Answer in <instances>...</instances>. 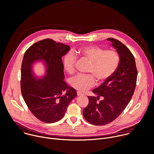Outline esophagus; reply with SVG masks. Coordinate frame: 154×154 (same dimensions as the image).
<instances>
[{
    "label": "esophagus",
    "mask_w": 154,
    "mask_h": 154,
    "mask_svg": "<svg viewBox=\"0 0 154 154\" xmlns=\"http://www.w3.org/2000/svg\"><path fill=\"white\" fill-rule=\"evenodd\" d=\"M77 94L78 96H80V95H83V94H82V92H79V91H77Z\"/></svg>",
    "instance_id": "esophagus-1"
}]
</instances>
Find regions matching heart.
<instances>
[{
	"label": "heart",
	"mask_w": 154,
	"mask_h": 154,
	"mask_svg": "<svg viewBox=\"0 0 154 154\" xmlns=\"http://www.w3.org/2000/svg\"><path fill=\"white\" fill-rule=\"evenodd\" d=\"M82 58L89 61L88 72L91 74L77 75L70 80L71 86L79 91L85 92L98 83H103L108 79L118 68L120 58L114 50H105L97 46L89 45L82 47L77 51ZM76 57L71 53H68L63 57L64 70L69 74L75 71Z\"/></svg>",
	"instance_id": "1"
}]
</instances>
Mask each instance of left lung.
Masks as SVG:
<instances>
[{
  "label": "left lung",
  "mask_w": 154,
  "mask_h": 154,
  "mask_svg": "<svg viewBox=\"0 0 154 154\" xmlns=\"http://www.w3.org/2000/svg\"><path fill=\"white\" fill-rule=\"evenodd\" d=\"M120 56L116 71L99 87L92 90L97 97L88 96L89 103L83 109L85 119L96 126L107 125L116 120L124 111L134 94L137 78L134 56L119 40L108 38ZM100 97L103 100H99Z\"/></svg>",
  "instance_id": "left-lung-1"
}]
</instances>
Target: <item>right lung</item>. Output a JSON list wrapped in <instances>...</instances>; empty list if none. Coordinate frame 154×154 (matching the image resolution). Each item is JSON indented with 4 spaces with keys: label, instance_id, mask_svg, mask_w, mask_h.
<instances>
[{
    "label": "right lung",
    "instance_id": "add662e5",
    "mask_svg": "<svg viewBox=\"0 0 154 154\" xmlns=\"http://www.w3.org/2000/svg\"><path fill=\"white\" fill-rule=\"evenodd\" d=\"M69 49L68 45L46 38L31 45L25 53L21 66L22 94L31 113L42 122L61 120L77 96L76 91L63 80L62 57ZM37 61H42L47 67L45 75L40 79L32 70V63Z\"/></svg>",
    "mask_w": 154,
    "mask_h": 154
}]
</instances>
